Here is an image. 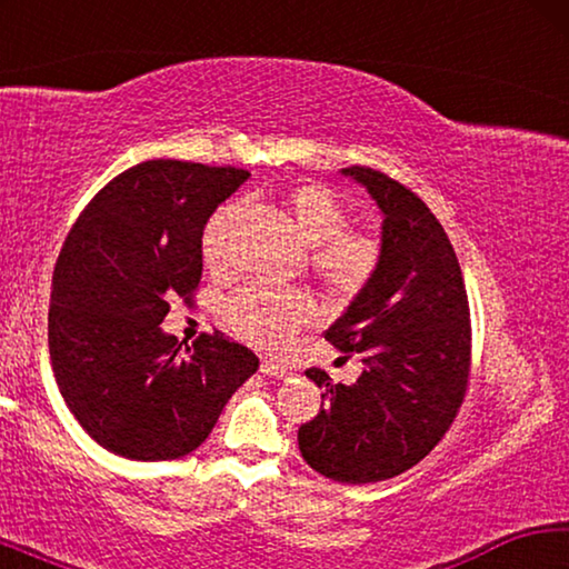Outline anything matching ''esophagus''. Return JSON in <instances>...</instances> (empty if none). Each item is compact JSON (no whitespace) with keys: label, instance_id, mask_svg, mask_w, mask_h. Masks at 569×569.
I'll use <instances>...</instances> for the list:
<instances>
[{"label":"esophagus","instance_id":"1","mask_svg":"<svg viewBox=\"0 0 569 569\" xmlns=\"http://www.w3.org/2000/svg\"><path fill=\"white\" fill-rule=\"evenodd\" d=\"M261 371L266 373V377H276V379H283V377H288V371L286 366H281V363H276V361H261Z\"/></svg>","mask_w":569,"mask_h":569}]
</instances>
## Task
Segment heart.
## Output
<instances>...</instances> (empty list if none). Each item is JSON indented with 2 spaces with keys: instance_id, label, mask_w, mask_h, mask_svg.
<instances>
[{
  "instance_id": "1",
  "label": "heart",
  "mask_w": 569,
  "mask_h": 569,
  "mask_svg": "<svg viewBox=\"0 0 569 569\" xmlns=\"http://www.w3.org/2000/svg\"><path fill=\"white\" fill-rule=\"evenodd\" d=\"M288 210L298 233L313 248L311 268L329 291L353 296L371 281L379 266V246L349 230V213L333 190L301 186L288 196ZM238 206H223L203 230V258L213 271L230 261L228 233L238 220ZM228 323L248 341L278 346L316 321L313 298L303 291H271L248 286L226 306Z\"/></svg>"
}]
</instances>
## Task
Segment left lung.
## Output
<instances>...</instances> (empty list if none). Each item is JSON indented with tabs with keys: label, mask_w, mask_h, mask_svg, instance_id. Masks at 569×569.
<instances>
[{
	"label": "left lung",
	"mask_w": 569,
	"mask_h": 569,
	"mask_svg": "<svg viewBox=\"0 0 569 569\" xmlns=\"http://www.w3.org/2000/svg\"><path fill=\"white\" fill-rule=\"evenodd\" d=\"M343 176L381 210V253L371 281L326 331L343 353H359L353 383L321 369L319 417L301 423L298 449L311 469L343 485L401 475L435 449L465 401L471 323L455 248L427 203L383 172L353 166Z\"/></svg>",
	"instance_id": "1"
}]
</instances>
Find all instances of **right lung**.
Listing matches in <instances>:
<instances>
[{"mask_svg": "<svg viewBox=\"0 0 569 569\" xmlns=\"http://www.w3.org/2000/svg\"><path fill=\"white\" fill-rule=\"evenodd\" d=\"M250 172L148 160L112 178L82 210L57 258L50 361L80 427L112 455L178 459L198 449L258 369L223 333L180 353L160 329L170 298L203 276V228Z\"/></svg>", "mask_w": 569, "mask_h": 569, "instance_id": "right-lung-1", "label": "right lung"}]
</instances>
